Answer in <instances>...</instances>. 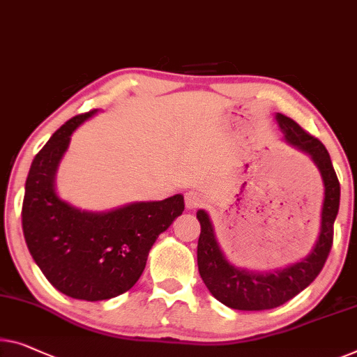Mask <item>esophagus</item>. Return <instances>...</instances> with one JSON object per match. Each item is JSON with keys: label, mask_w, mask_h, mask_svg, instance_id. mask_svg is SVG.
Listing matches in <instances>:
<instances>
[{"label": "esophagus", "mask_w": 357, "mask_h": 357, "mask_svg": "<svg viewBox=\"0 0 357 357\" xmlns=\"http://www.w3.org/2000/svg\"><path fill=\"white\" fill-rule=\"evenodd\" d=\"M184 200H185V208L195 210L202 205V202H204V197H202L200 192H197V190H189V192H185Z\"/></svg>", "instance_id": "obj_1"}]
</instances>
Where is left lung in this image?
<instances>
[{
	"mask_svg": "<svg viewBox=\"0 0 357 357\" xmlns=\"http://www.w3.org/2000/svg\"><path fill=\"white\" fill-rule=\"evenodd\" d=\"M275 120L284 139L305 152L319 169L324 183L321 231L307 257L273 273H252L227 261L218 245L208 213L197 211L200 237L197 245V264L202 280L210 294L222 305L238 311H263L284 305L306 289L321 273L333 243V222L340 208V183L326 146L311 136L289 116L278 114Z\"/></svg>",
	"mask_w": 357,
	"mask_h": 357,
	"instance_id": "1",
	"label": "left lung"
}]
</instances>
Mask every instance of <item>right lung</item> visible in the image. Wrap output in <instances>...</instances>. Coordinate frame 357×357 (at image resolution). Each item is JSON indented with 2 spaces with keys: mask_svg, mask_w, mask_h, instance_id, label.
<instances>
[{
  "mask_svg": "<svg viewBox=\"0 0 357 357\" xmlns=\"http://www.w3.org/2000/svg\"><path fill=\"white\" fill-rule=\"evenodd\" d=\"M98 110L62 125L31 162L25 181L22 229L45 278L63 295L100 301L125 294L146 268L157 237L184 211V197L82 211L59 199L56 173L73 131Z\"/></svg>",
  "mask_w": 357,
  "mask_h": 357,
  "instance_id": "right-lung-1",
  "label": "right lung"
}]
</instances>
